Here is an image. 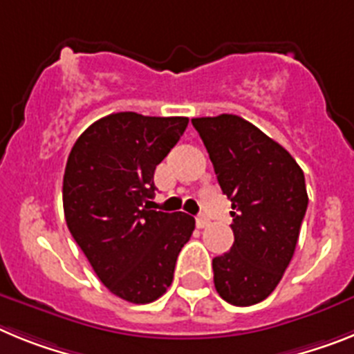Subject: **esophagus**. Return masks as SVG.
Wrapping results in <instances>:
<instances>
[{"instance_id": "esophagus-1", "label": "esophagus", "mask_w": 354, "mask_h": 354, "mask_svg": "<svg viewBox=\"0 0 354 354\" xmlns=\"http://www.w3.org/2000/svg\"><path fill=\"white\" fill-rule=\"evenodd\" d=\"M208 224H210V221H208L205 215H199V217H196V226H198V228H207Z\"/></svg>"}]
</instances>
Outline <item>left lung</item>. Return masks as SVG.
<instances>
[{
	"instance_id": "obj_1",
	"label": "left lung",
	"mask_w": 354,
	"mask_h": 354,
	"mask_svg": "<svg viewBox=\"0 0 354 354\" xmlns=\"http://www.w3.org/2000/svg\"><path fill=\"white\" fill-rule=\"evenodd\" d=\"M192 124L233 210L232 250L212 262L215 290L230 305H257L274 290L296 251L308 207L305 174L285 147L239 115Z\"/></svg>"
}]
</instances>
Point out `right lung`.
Listing matches in <instances>:
<instances>
[{
	"instance_id": "1",
	"label": "right lung",
	"mask_w": 354,
	"mask_h": 354,
	"mask_svg": "<svg viewBox=\"0 0 354 354\" xmlns=\"http://www.w3.org/2000/svg\"><path fill=\"white\" fill-rule=\"evenodd\" d=\"M187 124V118L110 113L80 135L67 158V228L101 283L135 305L165 294L178 254L194 232V217L149 207L156 165Z\"/></svg>"
}]
</instances>
